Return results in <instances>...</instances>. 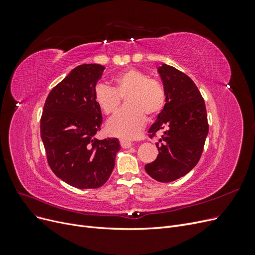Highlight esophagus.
<instances>
[{
	"label": "esophagus",
	"mask_w": 255,
	"mask_h": 255,
	"mask_svg": "<svg viewBox=\"0 0 255 255\" xmlns=\"http://www.w3.org/2000/svg\"><path fill=\"white\" fill-rule=\"evenodd\" d=\"M120 143H121V146L122 148H125V149H128V148H129V146H132V142L130 141H128V140H127V139H121L120 140Z\"/></svg>",
	"instance_id": "obj_1"
}]
</instances>
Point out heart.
<instances>
[{
    "label": "heart",
    "mask_w": 255,
    "mask_h": 255,
    "mask_svg": "<svg viewBox=\"0 0 255 255\" xmlns=\"http://www.w3.org/2000/svg\"><path fill=\"white\" fill-rule=\"evenodd\" d=\"M115 87L98 84L94 96L98 106L110 115L119 109L121 98H126L128 109L115 115L106 123L109 133L114 136L132 139L145 125L146 117H156L163 111L166 94L161 85L149 79L137 69H127L114 76Z\"/></svg>",
    "instance_id": "obj_1"
}]
</instances>
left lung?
I'll use <instances>...</instances> for the list:
<instances>
[{"instance_id": "1", "label": "left lung", "mask_w": 255, "mask_h": 255, "mask_svg": "<svg viewBox=\"0 0 255 255\" xmlns=\"http://www.w3.org/2000/svg\"><path fill=\"white\" fill-rule=\"evenodd\" d=\"M157 71L163 81L166 104L149 133L154 135L164 129V135L156 144V159L144 169L154 180L168 183L187 174L198 164L208 125L204 100L189 76L166 64Z\"/></svg>"}]
</instances>
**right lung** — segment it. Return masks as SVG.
Wrapping results in <instances>:
<instances>
[{
  "mask_svg": "<svg viewBox=\"0 0 255 255\" xmlns=\"http://www.w3.org/2000/svg\"><path fill=\"white\" fill-rule=\"evenodd\" d=\"M105 67L80 65L49 94L40 120V135L50 168L57 177L80 189L98 188L109 180L118 138L99 140L102 113L94 91Z\"/></svg>",
  "mask_w": 255,
  "mask_h": 255,
  "instance_id": "1",
  "label": "right lung"
}]
</instances>
